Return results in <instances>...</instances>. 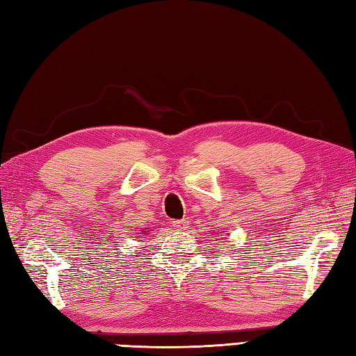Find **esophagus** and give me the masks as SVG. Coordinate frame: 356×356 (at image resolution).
<instances>
[{
	"label": "esophagus",
	"mask_w": 356,
	"mask_h": 356,
	"mask_svg": "<svg viewBox=\"0 0 356 356\" xmlns=\"http://www.w3.org/2000/svg\"><path fill=\"white\" fill-rule=\"evenodd\" d=\"M172 225H173V227H175L177 231H186L187 227H189L191 221L186 220V218H183V220H175Z\"/></svg>",
	"instance_id": "obj_1"
}]
</instances>
